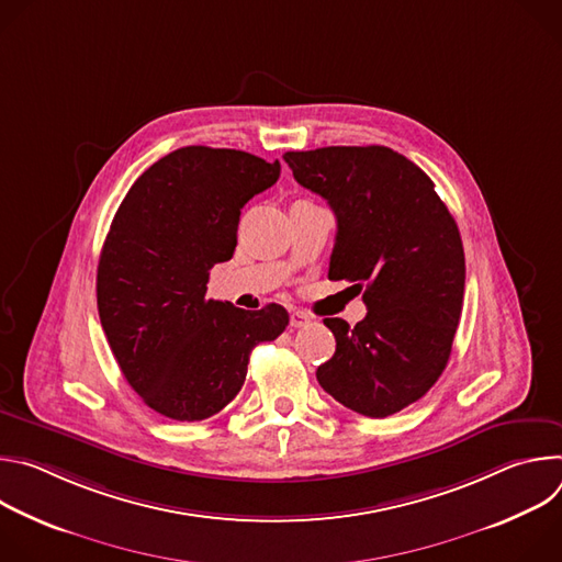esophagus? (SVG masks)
I'll return each instance as SVG.
<instances>
[{
  "label": "esophagus",
  "mask_w": 562,
  "mask_h": 562,
  "mask_svg": "<svg viewBox=\"0 0 562 562\" xmlns=\"http://www.w3.org/2000/svg\"><path fill=\"white\" fill-rule=\"evenodd\" d=\"M291 327L293 329H300V327H306L311 323V315L304 313V311H291Z\"/></svg>",
  "instance_id": "1"
}]
</instances>
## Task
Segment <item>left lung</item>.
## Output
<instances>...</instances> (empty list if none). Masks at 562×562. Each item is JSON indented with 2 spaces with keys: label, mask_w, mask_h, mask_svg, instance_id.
Segmentation results:
<instances>
[{
  "label": "left lung",
  "mask_w": 562,
  "mask_h": 562,
  "mask_svg": "<svg viewBox=\"0 0 562 562\" xmlns=\"http://www.w3.org/2000/svg\"><path fill=\"white\" fill-rule=\"evenodd\" d=\"M284 162L336 213L329 280L364 286L362 323L325 317L336 353L317 382L367 418L397 414L449 362L464 295L458 224L429 176L386 146L289 150Z\"/></svg>",
  "instance_id": "8db88e82"
}]
</instances>
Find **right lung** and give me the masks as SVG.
Wrapping results in <instances>:
<instances>
[{"label": "right lung", "mask_w": 562, "mask_h": 562, "mask_svg": "<svg viewBox=\"0 0 562 562\" xmlns=\"http://www.w3.org/2000/svg\"><path fill=\"white\" fill-rule=\"evenodd\" d=\"M280 178V162L211 146L178 148L122 200L98 265V311L135 393L171 420L215 416L243 389L256 345L289 325L206 297L209 271L233 258L239 211Z\"/></svg>", "instance_id": "obj_1"}]
</instances>
